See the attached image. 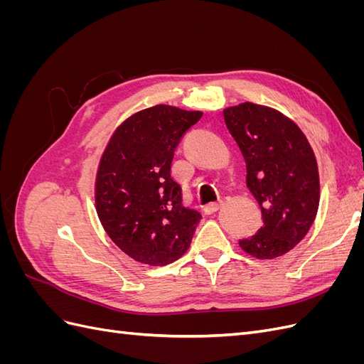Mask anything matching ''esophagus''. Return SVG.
I'll return each instance as SVG.
<instances>
[{"label": "esophagus", "mask_w": 364, "mask_h": 364, "mask_svg": "<svg viewBox=\"0 0 364 364\" xmlns=\"http://www.w3.org/2000/svg\"><path fill=\"white\" fill-rule=\"evenodd\" d=\"M222 205H223V202H222V200H218V202H211V203L205 205L203 211H205V214H214V213H217V211H218L220 206H222Z\"/></svg>", "instance_id": "obj_1"}]
</instances>
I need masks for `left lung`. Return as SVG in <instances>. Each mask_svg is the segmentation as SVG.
<instances>
[{
    "mask_svg": "<svg viewBox=\"0 0 364 364\" xmlns=\"http://www.w3.org/2000/svg\"><path fill=\"white\" fill-rule=\"evenodd\" d=\"M225 123L246 161V182L261 206L262 226L240 240L259 259L290 252L310 230L321 183L310 142L290 118L255 103L226 107Z\"/></svg>",
    "mask_w": 364,
    "mask_h": 364,
    "instance_id": "left-lung-1",
    "label": "left lung"
}]
</instances>
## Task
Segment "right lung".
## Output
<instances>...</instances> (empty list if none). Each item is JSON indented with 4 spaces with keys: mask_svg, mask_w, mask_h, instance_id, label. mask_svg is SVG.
I'll list each match as a JSON object with an SVG mask.
<instances>
[{
    "mask_svg": "<svg viewBox=\"0 0 364 364\" xmlns=\"http://www.w3.org/2000/svg\"><path fill=\"white\" fill-rule=\"evenodd\" d=\"M199 111L156 105L129 117L98 165L95 206L114 243L130 258L165 266L188 250L200 213L182 203L171 161Z\"/></svg>",
    "mask_w": 364,
    "mask_h": 364,
    "instance_id": "1",
    "label": "right lung"
}]
</instances>
